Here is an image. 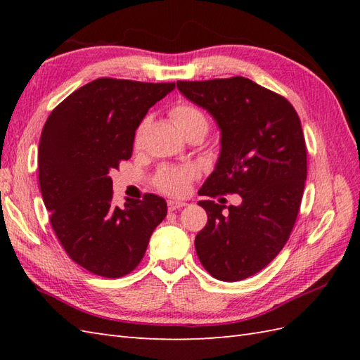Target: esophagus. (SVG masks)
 Masks as SVG:
<instances>
[{"instance_id":"34e87169","label":"esophagus","mask_w":360,"mask_h":360,"mask_svg":"<svg viewBox=\"0 0 360 360\" xmlns=\"http://www.w3.org/2000/svg\"><path fill=\"white\" fill-rule=\"evenodd\" d=\"M182 207H186V202H182V201H168V210L170 212H173V210H179V209H182Z\"/></svg>"}]
</instances>
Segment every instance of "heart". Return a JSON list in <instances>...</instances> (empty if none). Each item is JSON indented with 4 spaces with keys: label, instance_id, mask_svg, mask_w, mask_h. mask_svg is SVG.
<instances>
[{
    "label": "heart",
    "instance_id": "heart-1",
    "mask_svg": "<svg viewBox=\"0 0 360 360\" xmlns=\"http://www.w3.org/2000/svg\"><path fill=\"white\" fill-rule=\"evenodd\" d=\"M170 117L182 133L190 136L192 133L196 131H202L204 134L207 133L209 129V119L205 116L204 111H201L198 106L192 103H178L174 105L170 110ZM148 119H145L142 124L139 125L136 131V139L134 143L136 147H139L142 142V137L145 133V128H147ZM198 176V172L195 167H162L160 170L155 174L153 178V184L160 192H164L167 195H173L178 196L186 193V190L188 188L190 182H192Z\"/></svg>",
    "mask_w": 360,
    "mask_h": 360
}]
</instances>
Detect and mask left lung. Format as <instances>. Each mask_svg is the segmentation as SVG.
Wrapping results in <instances>:
<instances>
[{"instance_id": "8db88e82", "label": "left lung", "mask_w": 360, "mask_h": 360, "mask_svg": "<svg viewBox=\"0 0 360 360\" xmlns=\"http://www.w3.org/2000/svg\"><path fill=\"white\" fill-rule=\"evenodd\" d=\"M178 89L221 128L217 168L200 190L209 219L195 238L198 258L212 277L244 280L278 255L294 229L308 173L300 117L285 97L240 75L179 80ZM227 193L243 202L223 212L212 200Z\"/></svg>"}]
</instances>
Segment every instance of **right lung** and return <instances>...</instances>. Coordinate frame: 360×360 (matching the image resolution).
I'll use <instances>...</instances> for the list:
<instances>
[{
    "instance_id": "right-lung-1",
    "label": "right lung",
    "mask_w": 360,
    "mask_h": 360,
    "mask_svg": "<svg viewBox=\"0 0 360 360\" xmlns=\"http://www.w3.org/2000/svg\"><path fill=\"white\" fill-rule=\"evenodd\" d=\"M173 88L97 79L58 103L43 127L38 181L51 226L72 262L101 277L134 271L167 217V202L153 193L114 207L110 173L131 158L136 128Z\"/></svg>"
}]
</instances>
